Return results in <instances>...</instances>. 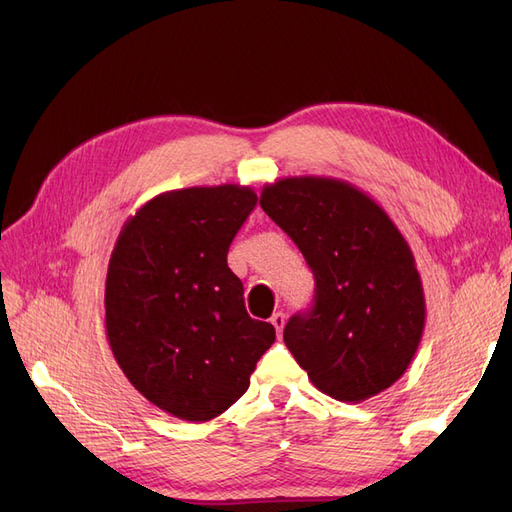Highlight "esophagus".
I'll return each mask as SVG.
<instances>
[{
    "mask_svg": "<svg viewBox=\"0 0 512 512\" xmlns=\"http://www.w3.org/2000/svg\"><path fill=\"white\" fill-rule=\"evenodd\" d=\"M271 324H273L277 333H282V331H284V324H286V316H284L282 312L273 314V316H271Z\"/></svg>",
    "mask_w": 512,
    "mask_h": 512,
    "instance_id": "esophagus-1",
    "label": "esophagus"
}]
</instances>
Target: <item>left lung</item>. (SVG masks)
I'll use <instances>...</instances> for the list:
<instances>
[{
    "mask_svg": "<svg viewBox=\"0 0 512 512\" xmlns=\"http://www.w3.org/2000/svg\"><path fill=\"white\" fill-rule=\"evenodd\" d=\"M260 207L316 277L314 307L284 329L307 378L346 404L389 389L425 329L423 282L404 235L374 198L333 177L277 179Z\"/></svg>",
    "mask_w": 512,
    "mask_h": 512,
    "instance_id": "obj_1",
    "label": "left lung"
}]
</instances>
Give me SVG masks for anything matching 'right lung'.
<instances>
[{"instance_id":"obj_1","label":"right lung","mask_w":512,"mask_h":512,"mask_svg":"<svg viewBox=\"0 0 512 512\" xmlns=\"http://www.w3.org/2000/svg\"><path fill=\"white\" fill-rule=\"evenodd\" d=\"M256 207L250 185L153 196L123 224L106 271V337L134 389L170 416L205 423L250 386L275 342L250 318L228 247Z\"/></svg>"}]
</instances>
